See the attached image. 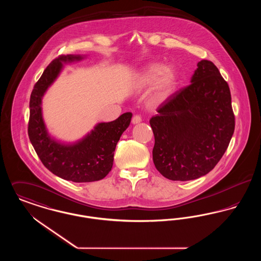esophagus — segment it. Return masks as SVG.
I'll list each match as a JSON object with an SVG mask.
<instances>
[{"mask_svg":"<svg viewBox=\"0 0 261 261\" xmlns=\"http://www.w3.org/2000/svg\"><path fill=\"white\" fill-rule=\"evenodd\" d=\"M142 121V117L140 116V115H134L133 117H132V123L133 124H138V123H140Z\"/></svg>","mask_w":261,"mask_h":261,"instance_id":"obj_1","label":"esophagus"}]
</instances>
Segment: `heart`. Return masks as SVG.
Segmentation results:
<instances>
[{
  "label": "heart",
  "mask_w": 261,
  "mask_h": 261,
  "mask_svg": "<svg viewBox=\"0 0 261 261\" xmlns=\"http://www.w3.org/2000/svg\"><path fill=\"white\" fill-rule=\"evenodd\" d=\"M176 73L162 63H151L137 75V83L142 87L159 84L155 99L162 100L168 97L176 84Z\"/></svg>",
  "instance_id": "heart-1"
}]
</instances>
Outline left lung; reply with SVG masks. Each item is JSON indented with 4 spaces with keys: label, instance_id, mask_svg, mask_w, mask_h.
Masks as SVG:
<instances>
[{
    "label": "left lung",
    "instance_id": "1",
    "mask_svg": "<svg viewBox=\"0 0 261 261\" xmlns=\"http://www.w3.org/2000/svg\"><path fill=\"white\" fill-rule=\"evenodd\" d=\"M149 120L155 168L172 181L198 179L223 156L235 130L231 93L213 62L202 60L191 84L176 91Z\"/></svg>",
    "mask_w": 261,
    "mask_h": 261
}]
</instances>
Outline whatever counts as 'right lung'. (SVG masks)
<instances>
[{
    "instance_id": "right-lung-1",
    "label": "right lung",
    "mask_w": 261,
    "mask_h": 261,
    "mask_svg": "<svg viewBox=\"0 0 261 261\" xmlns=\"http://www.w3.org/2000/svg\"><path fill=\"white\" fill-rule=\"evenodd\" d=\"M82 56H60L46 67L30 96L28 136L42 163L51 173L75 183L99 181L112 170L117 142L130 124L132 113L125 112L112 122H101L74 144H62L48 134L42 116V98L62 71V62Z\"/></svg>"
}]
</instances>
